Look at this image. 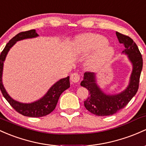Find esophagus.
Returning a JSON list of instances; mask_svg holds the SVG:
<instances>
[{"mask_svg":"<svg viewBox=\"0 0 146 146\" xmlns=\"http://www.w3.org/2000/svg\"><path fill=\"white\" fill-rule=\"evenodd\" d=\"M70 79H71V81L74 83L79 82V80H80L79 74L77 72H74V73L72 74L71 76H70Z\"/></svg>","mask_w":146,"mask_h":146,"instance_id":"esophagus-1","label":"esophagus"}]
</instances>
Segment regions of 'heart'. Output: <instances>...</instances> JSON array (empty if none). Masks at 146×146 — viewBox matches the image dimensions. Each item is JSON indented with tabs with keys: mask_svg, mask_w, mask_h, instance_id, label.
I'll use <instances>...</instances> for the list:
<instances>
[{
	"mask_svg": "<svg viewBox=\"0 0 146 146\" xmlns=\"http://www.w3.org/2000/svg\"><path fill=\"white\" fill-rule=\"evenodd\" d=\"M108 40L104 36L88 33L81 36L75 44V51L77 54H88L98 50L89 60V66L93 70L100 68L112 58L113 50L106 46Z\"/></svg>",
	"mask_w": 146,
	"mask_h": 146,
	"instance_id": "b5f03b06",
	"label": "heart"
}]
</instances>
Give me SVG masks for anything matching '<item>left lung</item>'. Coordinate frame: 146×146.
<instances>
[{"instance_id": "1", "label": "left lung", "mask_w": 146, "mask_h": 146, "mask_svg": "<svg viewBox=\"0 0 146 146\" xmlns=\"http://www.w3.org/2000/svg\"><path fill=\"white\" fill-rule=\"evenodd\" d=\"M116 35L119 42L125 46L123 52L128 55L133 65L129 84L127 89L117 95H106L97 86L95 74L90 72L84 73V80L81 82V86L85 87L89 92V96L84 101L86 109L98 116H107L116 113L126 106L139 89L143 67L141 54L131 37L118 32H116Z\"/></svg>"}]
</instances>
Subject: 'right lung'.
Here are the masks:
<instances>
[{
	"instance_id": "add662e5",
	"label": "right lung",
	"mask_w": 146,
	"mask_h": 146,
	"mask_svg": "<svg viewBox=\"0 0 146 146\" xmlns=\"http://www.w3.org/2000/svg\"><path fill=\"white\" fill-rule=\"evenodd\" d=\"M38 36L35 33V30H30L28 31L21 32L12 38L6 44L5 47L1 54V90L3 95L6 99L10 106L17 112L19 113L24 116L39 117H43L52 112L56 108L58 99L60 95L70 86V76L60 79L56 82L51 88L48 90L47 93L38 101L31 104H22L12 100L5 90L2 83V73L3 62L5 59L6 55L10 48L19 40L26 38H31Z\"/></svg>"
}]
</instances>
